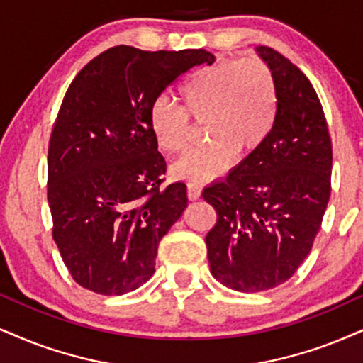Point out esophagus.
<instances>
[{"mask_svg":"<svg viewBox=\"0 0 363 363\" xmlns=\"http://www.w3.org/2000/svg\"><path fill=\"white\" fill-rule=\"evenodd\" d=\"M200 194H202V185L200 183H189L186 185V195H189L190 200H199Z\"/></svg>","mask_w":363,"mask_h":363,"instance_id":"esophagus-1","label":"esophagus"}]
</instances>
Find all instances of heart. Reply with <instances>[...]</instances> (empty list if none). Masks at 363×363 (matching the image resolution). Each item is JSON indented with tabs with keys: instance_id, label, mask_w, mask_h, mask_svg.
<instances>
[{
	"instance_id": "obj_1",
	"label": "heart",
	"mask_w": 363,
	"mask_h": 363,
	"mask_svg": "<svg viewBox=\"0 0 363 363\" xmlns=\"http://www.w3.org/2000/svg\"><path fill=\"white\" fill-rule=\"evenodd\" d=\"M182 109L156 101L150 129L163 153L189 147L195 124H205L207 146L173 164V177L205 182L229 168L237 156H249L266 143L276 124L279 89L267 62L257 57L217 60L195 70L178 91Z\"/></svg>"
}]
</instances>
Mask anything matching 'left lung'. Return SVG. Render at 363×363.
Masks as SVG:
<instances>
[{"instance_id":"obj_1","label":"left lung","mask_w":363,"mask_h":363,"mask_svg":"<svg viewBox=\"0 0 363 363\" xmlns=\"http://www.w3.org/2000/svg\"><path fill=\"white\" fill-rule=\"evenodd\" d=\"M256 52L276 75V124L256 153L202 194L217 212L205 237L210 272L242 293L272 289L296 272L332 191V141L315 89L279 52Z\"/></svg>"}]
</instances>
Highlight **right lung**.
I'll use <instances>...</instances> for the list:
<instances>
[{
  "label": "right lung",
  "mask_w": 363,
  "mask_h": 363,
  "mask_svg": "<svg viewBox=\"0 0 363 363\" xmlns=\"http://www.w3.org/2000/svg\"><path fill=\"white\" fill-rule=\"evenodd\" d=\"M207 50L118 45L70 84L48 145L53 240L75 283L121 296L155 272L158 244L186 208L185 183L160 189L167 163L150 129L161 92Z\"/></svg>",
  "instance_id": "right-lung-1"
}]
</instances>
